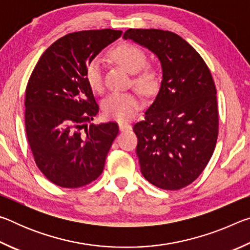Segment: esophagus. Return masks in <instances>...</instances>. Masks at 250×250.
Here are the masks:
<instances>
[{"instance_id":"1","label":"esophagus","mask_w":250,"mask_h":250,"mask_svg":"<svg viewBox=\"0 0 250 250\" xmlns=\"http://www.w3.org/2000/svg\"><path fill=\"white\" fill-rule=\"evenodd\" d=\"M131 128H132V125L130 124H126V122H119V129L121 131H128L131 130Z\"/></svg>"}]
</instances>
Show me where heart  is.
Instances as JSON below:
<instances>
[{
  "label": "heart",
  "instance_id": "heart-1",
  "mask_svg": "<svg viewBox=\"0 0 250 250\" xmlns=\"http://www.w3.org/2000/svg\"><path fill=\"white\" fill-rule=\"evenodd\" d=\"M111 56L130 74H134V86L145 94L158 89L161 83V69L158 66L146 64V54L137 45L125 43L111 50ZM86 82L91 90H104L103 67L99 58L88 62L84 70ZM141 107V100L134 92H111L103 101L104 115L117 120L131 119Z\"/></svg>",
  "mask_w": 250,
  "mask_h": 250
}]
</instances>
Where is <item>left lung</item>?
<instances>
[{
    "label": "left lung",
    "instance_id": "left-lung-1",
    "mask_svg": "<svg viewBox=\"0 0 250 250\" xmlns=\"http://www.w3.org/2000/svg\"><path fill=\"white\" fill-rule=\"evenodd\" d=\"M124 39L149 48L162 66L158 96L133 126L141 173L156 188L181 189L200 176L216 146L218 107L210 70L173 32L130 28Z\"/></svg>",
    "mask_w": 250,
    "mask_h": 250
}]
</instances>
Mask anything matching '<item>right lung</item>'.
<instances>
[{
    "label": "right lung",
    "instance_id": "right-lung-1",
    "mask_svg": "<svg viewBox=\"0 0 250 250\" xmlns=\"http://www.w3.org/2000/svg\"><path fill=\"white\" fill-rule=\"evenodd\" d=\"M121 34L109 28L67 34L45 50L28 79V145L41 172L61 188H77L98 179L119 132L117 122L91 124L99 105L84 70Z\"/></svg>",
    "mask_w": 250,
    "mask_h": 250
}]
</instances>
